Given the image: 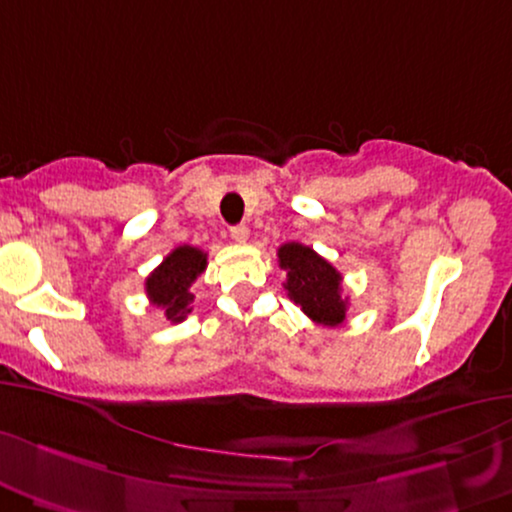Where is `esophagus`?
<instances>
[{
    "instance_id": "esophagus-1",
    "label": "esophagus",
    "mask_w": 512,
    "mask_h": 512,
    "mask_svg": "<svg viewBox=\"0 0 512 512\" xmlns=\"http://www.w3.org/2000/svg\"><path fill=\"white\" fill-rule=\"evenodd\" d=\"M248 236H250V231L245 224H236V227H231V238H234L236 243H245L248 241Z\"/></svg>"
}]
</instances>
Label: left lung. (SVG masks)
<instances>
[{
    "mask_svg": "<svg viewBox=\"0 0 512 512\" xmlns=\"http://www.w3.org/2000/svg\"><path fill=\"white\" fill-rule=\"evenodd\" d=\"M278 264L288 274V297L313 323L327 327L344 323L349 297H342V274L330 262L309 245L285 243L278 248Z\"/></svg>",
    "mask_w": 512,
    "mask_h": 512,
    "instance_id": "8db88e82",
    "label": "left lung"
}]
</instances>
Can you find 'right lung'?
Returning <instances> with one entry per match:
<instances>
[{
	"label": "right lung",
	"instance_id": "1",
	"mask_svg": "<svg viewBox=\"0 0 512 512\" xmlns=\"http://www.w3.org/2000/svg\"><path fill=\"white\" fill-rule=\"evenodd\" d=\"M208 267V255L194 245H180L145 281L149 302L166 313L170 323H182L192 311V283Z\"/></svg>",
	"mask_w": 512,
	"mask_h": 512
}]
</instances>
